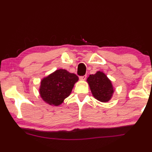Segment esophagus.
I'll return each instance as SVG.
<instances>
[{"instance_id": "obj_1", "label": "esophagus", "mask_w": 152, "mask_h": 152, "mask_svg": "<svg viewBox=\"0 0 152 152\" xmlns=\"http://www.w3.org/2000/svg\"><path fill=\"white\" fill-rule=\"evenodd\" d=\"M79 78H80V80H85V79L87 78V76L85 75V76H80V77H79Z\"/></svg>"}]
</instances>
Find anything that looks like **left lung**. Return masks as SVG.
Returning <instances> with one entry per match:
<instances>
[{"label": "left lung", "instance_id": "obj_1", "mask_svg": "<svg viewBox=\"0 0 152 152\" xmlns=\"http://www.w3.org/2000/svg\"><path fill=\"white\" fill-rule=\"evenodd\" d=\"M87 82L92 96L98 101L107 102L112 99L115 89L112 81L103 72L98 71L95 74H91Z\"/></svg>", "mask_w": 152, "mask_h": 152}]
</instances>
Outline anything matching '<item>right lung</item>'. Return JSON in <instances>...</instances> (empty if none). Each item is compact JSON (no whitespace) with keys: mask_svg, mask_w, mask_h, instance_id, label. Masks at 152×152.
<instances>
[{"mask_svg":"<svg viewBox=\"0 0 152 152\" xmlns=\"http://www.w3.org/2000/svg\"><path fill=\"white\" fill-rule=\"evenodd\" d=\"M78 77L66 69H56L40 81L39 94L45 102L59 106L72 93Z\"/></svg>","mask_w":152,"mask_h":152,"instance_id":"1","label":"right lung"}]
</instances>
